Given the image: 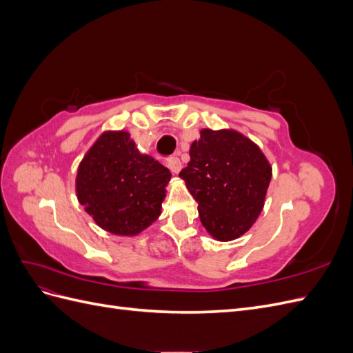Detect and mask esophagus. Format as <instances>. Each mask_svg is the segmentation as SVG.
Listing matches in <instances>:
<instances>
[{"mask_svg":"<svg viewBox=\"0 0 353 353\" xmlns=\"http://www.w3.org/2000/svg\"><path fill=\"white\" fill-rule=\"evenodd\" d=\"M168 168L170 169V172L176 175V174H179L181 168H183V163H181V160L178 157H170L168 160Z\"/></svg>","mask_w":353,"mask_h":353,"instance_id":"34e87169","label":"esophagus"}]
</instances>
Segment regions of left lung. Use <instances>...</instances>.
<instances>
[{
	"instance_id": "left-lung-1",
	"label": "left lung",
	"mask_w": 353,
	"mask_h": 353,
	"mask_svg": "<svg viewBox=\"0 0 353 353\" xmlns=\"http://www.w3.org/2000/svg\"><path fill=\"white\" fill-rule=\"evenodd\" d=\"M179 176L199 203L201 225L215 240L231 241L261 215L272 166L258 144L239 131L206 128L191 144Z\"/></svg>"
}]
</instances>
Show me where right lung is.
Masks as SVG:
<instances>
[{"mask_svg":"<svg viewBox=\"0 0 353 353\" xmlns=\"http://www.w3.org/2000/svg\"><path fill=\"white\" fill-rule=\"evenodd\" d=\"M170 170L138 150L128 131H105L78 166L77 197L104 231L134 237L162 213Z\"/></svg>","mask_w":353,"mask_h":353,"instance_id":"right-lung-1","label":"right lung"}]
</instances>
